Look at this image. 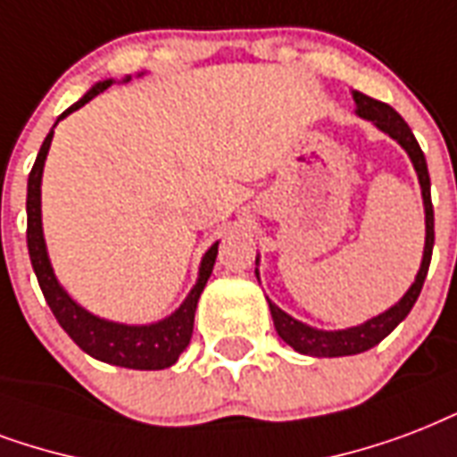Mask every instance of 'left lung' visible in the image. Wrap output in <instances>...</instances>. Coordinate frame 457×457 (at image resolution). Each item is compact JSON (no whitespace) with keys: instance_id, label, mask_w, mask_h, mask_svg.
<instances>
[{"instance_id":"8db88e82","label":"left lung","mask_w":457,"mask_h":457,"mask_svg":"<svg viewBox=\"0 0 457 457\" xmlns=\"http://www.w3.org/2000/svg\"><path fill=\"white\" fill-rule=\"evenodd\" d=\"M354 103H357V114L364 117V120H371L376 127L386 131V134L395 138L403 148L407 151L410 160H412L414 170H417V177H420V187H422L424 196V213H427V242H424V259L420 273L414 278L412 287L405 292V297L400 299L398 304L391 306L388 312L378 313L371 321L361 323V326H354V328L347 330H316L304 326L297 319H292L290 313H285L283 309H278L273 302L270 304V316H273L275 330L278 336L283 337L285 343L295 347L297 353L309 354V357H347V354H360L371 350L374 345H378L383 337L388 336L395 326H398L403 319H405L410 309L414 306L420 292H422L424 278H427V270H429L431 263V249H434V205H431V194H429V170H427V160H424V153L417 144V138L410 131V127L405 124V120L400 117L391 104L381 103V100H374V97L364 96V93H353Z\"/></svg>"}]
</instances>
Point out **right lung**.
Instances as JSON below:
<instances>
[{"instance_id":"1","label":"right lung","mask_w":457,"mask_h":457,"mask_svg":"<svg viewBox=\"0 0 457 457\" xmlns=\"http://www.w3.org/2000/svg\"><path fill=\"white\" fill-rule=\"evenodd\" d=\"M112 86V81H103L93 86L86 96L76 104H71L59 120H64L66 114H71L74 110L83 107V104L100 96L103 90ZM57 120V121H59ZM52 129L47 138L40 145V153L35 158V165L28 174V253H30V263L37 275V283L45 295V302L50 304L54 319L59 326L69 333V337L74 340L83 353H88L90 357H96L100 361L114 364V367L127 369H167L172 367L174 361L179 360V354L187 350V345L194 333V313H196V304L201 292H204L208 278L213 273L215 256H218V244H213L205 252L204 261H201V270H198V283L194 285V290L189 292V297L184 299V304L167 316L162 321L151 323V326H124V323H112L97 319L93 313L76 304L74 299L69 297L62 287H59L57 278L52 273L50 259H47V249H45L43 239V220H40V182H43V167L47 151H50Z\"/></svg>"}]
</instances>
